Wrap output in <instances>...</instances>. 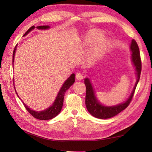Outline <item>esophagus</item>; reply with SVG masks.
<instances>
[{
    "label": "esophagus",
    "instance_id": "34e87169",
    "mask_svg": "<svg viewBox=\"0 0 152 152\" xmlns=\"http://www.w3.org/2000/svg\"><path fill=\"white\" fill-rule=\"evenodd\" d=\"M76 78L78 80H82L84 78L83 74L81 72H78L76 74Z\"/></svg>",
    "mask_w": 152,
    "mask_h": 152
}]
</instances>
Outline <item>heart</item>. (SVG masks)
<instances>
[{
  "instance_id": "1",
  "label": "heart",
  "mask_w": 152,
  "mask_h": 152,
  "mask_svg": "<svg viewBox=\"0 0 152 152\" xmlns=\"http://www.w3.org/2000/svg\"><path fill=\"white\" fill-rule=\"evenodd\" d=\"M104 33L98 30H94L90 32L86 35L85 42L86 45L90 46L94 45L89 54L91 60H97L101 58L110 47V42L106 38H102Z\"/></svg>"
}]
</instances>
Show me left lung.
<instances>
[{
	"label": "left lung",
	"instance_id": "left-lung-1",
	"mask_svg": "<svg viewBox=\"0 0 152 152\" xmlns=\"http://www.w3.org/2000/svg\"><path fill=\"white\" fill-rule=\"evenodd\" d=\"M131 50L132 51V61L133 63L135 66L136 71H137V80L136 82L135 85L133 88V92L131 96L129 98L128 100L126 102H123L120 104H118L117 106L114 107H105L100 104V102L97 101L95 94L92 88V84H91L88 78H86L84 80L86 88V100L85 103L87 109L91 114L94 117L99 118V119H109L115 116L117 114H119L122 110L126 109L129 105L133 97V95L135 93V91L136 86L137 85V83L140 78V74L141 72V61L140 58V52L139 50V47L137 42L135 39H133L131 44Z\"/></svg>",
	"mask_w": 152,
	"mask_h": 152
}]
</instances>
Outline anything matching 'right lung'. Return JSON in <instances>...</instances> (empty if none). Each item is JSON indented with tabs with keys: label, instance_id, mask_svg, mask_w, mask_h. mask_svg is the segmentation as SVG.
<instances>
[{
	"label": "right lung",
	"instance_id": "add662e5",
	"mask_svg": "<svg viewBox=\"0 0 152 152\" xmlns=\"http://www.w3.org/2000/svg\"><path fill=\"white\" fill-rule=\"evenodd\" d=\"M35 26H32L31 27L29 28V29L27 30V31L23 35V36L26 35L28 33H29L31 31L33 30ZM49 28H50V27L48 26V25H43V26L37 27V29H49ZM15 49H16V47L14 49L13 53H12V61H14L15 50H16ZM75 78V75H74V74H72L66 80V82H64V84H63V86H61L60 91L59 92L57 97H56L54 103H53L52 106H51L50 108H48V109L45 110H43V111L36 112L35 110L30 109L29 108H28L27 106H26V105L24 104V102H23L25 106V108L33 117L35 118V119L39 120H48L54 118L55 117L57 116L59 114V113L61 111V109L63 106L64 94H65L67 90L70 88V87L74 84V82H75V78Z\"/></svg>",
	"mask_w": 152,
	"mask_h": 152
}]
</instances>
